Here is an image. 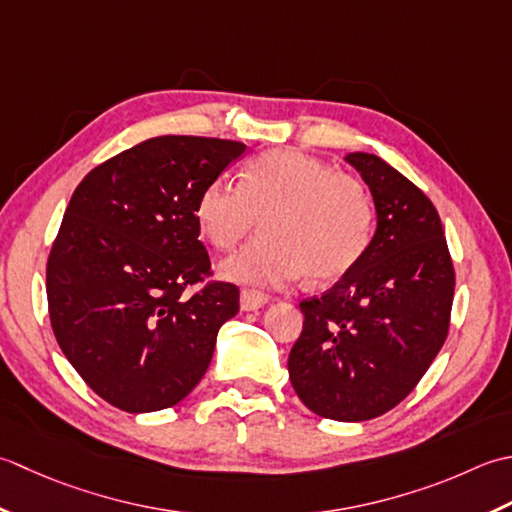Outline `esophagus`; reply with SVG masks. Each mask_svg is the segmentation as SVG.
<instances>
[{
  "mask_svg": "<svg viewBox=\"0 0 512 512\" xmlns=\"http://www.w3.org/2000/svg\"><path fill=\"white\" fill-rule=\"evenodd\" d=\"M269 302V296L258 289H243L241 291V309L243 311H256Z\"/></svg>",
  "mask_w": 512,
  "mask_h": 512,
  "instance_id": "esophagus-1",
  "label": "esophagus"
}]
</instances>
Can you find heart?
Segmentation results:
<instances>
[{"label": "heart", "mask_w": 512, "mask_h": 512, "mask_svg": "<svg viewBox=\"0 0 512 512\" xmlns=\"http://www.w3.org/2000/svg\"><path fill=\"white\" fill-rule=\"evenodd\" d=\"M263 223V236L221 263L234 283L280 287L307 276L329 283L369 247L373 207L356 176L298 150H269L247 165L241 185L218 176L194 203L201 234L227 252Z\"/></svg>", "instance_id": "heart-1"}]
</instances>
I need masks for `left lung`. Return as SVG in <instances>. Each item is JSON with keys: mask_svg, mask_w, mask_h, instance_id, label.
<instances>
[{"mask_svg": "<svg viewBox=\"0 0 512 512\" xmlns=\"http://www.w3.org/2000/svg\"><path fill=\"white\" fill-rule=\"evenodd\" d=\"M373 196L375 234L322 296L300 302L289 380L320 417L364 422L391 411L431 367L448 333L455 271L440 214L380 156L351 152Z\"/></svg>", "mask_w": 512, "mask_h": 512, "instance_id": "left-lung-1", "label": "left lung"}]
</instances>
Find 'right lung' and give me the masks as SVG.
<instances>
[{
  "label": "right lung",
  "mask_w": 512,
  "mask_h": 512,
  "mask_svg": "<svg viewBox=\"0 0 512 512\" xmlns=\"http://www.w3.org/2000/svg\"><path fill=\"white\" fill-rule=\"evenodd\" d=\"M247 150L207 137H154L88 172L66 207L46 267L50 325L99 398L128 413L179 404L238 314V287L207 283L194 218L205 183Z\"/></svg>",
  "instance_id": "right-lung-1"
}]
</instances>
